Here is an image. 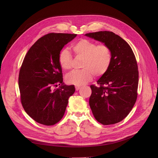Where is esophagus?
Returning <instances> with one entry per match:
<instances>
[{"mask_svg":"<svg viewBox=\"0 0 158 158\" xmlns=\"http://www.w3.org/2000/svg\"><path fill=\"white\" fill-rule=\"evenodd\" d=\"M80 87H81L80 85H76V86H75V88H76V91H78V90L80 89Z\"/></svg>","mask_w":158,"mask_h":158,"instance_id":"obj_1","label":"esophagus"}]
</instances>
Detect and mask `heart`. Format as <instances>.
<instances>
[{
	"label": "heart",
	"instance_id": "heart-1",
	"mask_svg": "<svg viewBox=\"0 0 158 158\" xmlns=\"http://www.w3.org/2000/svg\"><path fill=\"white\" fill-rule=\"evenodd\" d=\"M73 50L77 57L83 58L82 69L73 71L65 77L69 84L79 85L91 80L93 74L96 76L103 75L110 65L112 54L106 44L97 45L93 41L82 39L73 44ZM72 56L67 49H62L59 54V63L65 71L71 67Z\"/></svg>",
	"mask_w": 158,
	"mask_h": 158
}]
</instances>
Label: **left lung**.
I'll use <instances>...</instances> for the list:
<instances>
[{"instance_id": "1", "label": "left lung", "mask_w": 158, "mask_h": 158, "mask_svg": "<svg viewBox=\"0 0 158 158\" xmlns=\"http://www.w3.org/2000/svg\"><path fill=\"white\" fill-rule=\"evenodd\" d=\"M85 35L107 45L112 54L107 71L97 81L99 86H90V107L102 124L118 123L129 114L137 99L139 72L136 57L129 45L114 32L99 31Z\"/></svg>"}]
</instances>
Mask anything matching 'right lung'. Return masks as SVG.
Here are the masks:
<instances>
[{
  "label": "right lung",
  "instance_id": "right-lung-1",
  "mask_svg": "<svg viewBox=\"0 0 158 158\" xmlns=\"http://www.w3.org/2000/svg\"><path fill=\"white\" fill-rule=\"evenodd\" d=\"M77 34L50 33L38 39L29 49L19 76L20 99L27 114L35 121L52 126L63 117L74 85L63 82L59 54ZM61 84L53 90L52 86Z\"/></svg>",
  "mask_w": 158,
  "mask_h": 158
}]
</instances>
